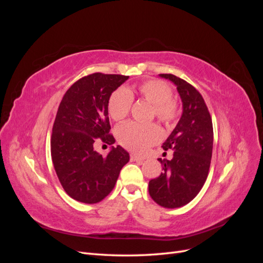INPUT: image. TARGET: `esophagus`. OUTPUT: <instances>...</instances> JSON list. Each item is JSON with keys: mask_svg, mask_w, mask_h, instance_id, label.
I'll use <instances>...</instances> for the list:
<instances>
[{"mask_svg": "<svg viewBox=\"0 0 263 263\" xmlns=\"http://www.w3.org/2000/svg\"><path fill=\"white\" fill-rule=\"evenodd\" d=\"M130 158H132V160H134V161H139V162L144 161V159H142L141 157H139V156L136 155V154H132V155H130Z\"/></svg>", "mask_w": 263, "mask_h": 263, "instance_id": "esophagus-1", "label": "esophagus"}]
</instances>
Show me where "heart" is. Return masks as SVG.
Instances as JSON below:
<instances>
[{"instance_id": "b5f03b06", "label": "heart", "mask_w": 263, "mask_h": 263, "mask_svg": "<svg viewBox=\"0 0 263 263\" xmlns=\"http://www.w3.org/2000/svg\"><path fill=\"white\" fill-rule=\"evenodd\" d=\"M170 87L160 80H147L130 87H119L108 99L107 110L114 121L119 122L128 115L133 100L138 98L153 105V114L165 125L178 116V104L172 98ZM119 144L125 148L142 153L161 138V130L155 124L139 125L133 122L121 125L116 130Z\"/></svg>"}]
</instances>
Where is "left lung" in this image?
Returning a JSON list of instances; mask_svg holds the SVG:
<instances>
[{"label":"left lung","mask_w":263,"mask_h":263,"mask_svg":"<svg viewBox=\"0 0 263 263\" xmlns=\"http://www.w3.org/2000/svg\"><path fill=\"white\" fill-rule=\"evenodd\" d=\"M177 86L182 115L163 142L172 150L171 160L158 159L162 172L149 181L151 198L165 209H177L198 194L208 178L213 151V124L204 99L194 86L173 74H159Z\"/></svg>","instance_id":"obj_1"}]
</instances>
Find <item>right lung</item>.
<instances>
[{"label":"right lung","mask_w":263,"mask_h":263,"mask_svg":"<svg viewBox=\"0 0 263 263\" xmlns=\"http://www.w3.org/2000/svg\"><path fill=\"white\" fill-rule=\"evenodd\" d=\"M129 77L93 73L63 95L52 127L51 159L67 194L73 200L99 203L112 192L129 154L112 146L106 157L94 149L101 139L113 145L107 110L108 99Z\"/></svg>","instance_id":"right-lung-1"}]
</instances>
